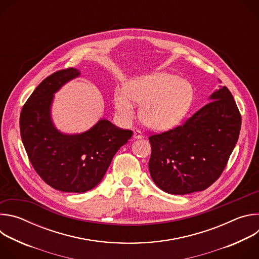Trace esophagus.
Wrapping results in <instances>:
<instances>
[{
  "label": "esophagus",
  "mask_w": 259,
  "mask_h": 259,
  "mask_svg": "<svg viewBox=\"0 0 259 259\" xmlns=\"http://www.w3.org/2000/svg\"><path fill=\"white\" fill-rule=\"evenodd\" d=\"M133 137H134L135 139H140V138H142V137H143V135H142V132H141L140 130H134V133H133Z\"/></svg>",
  "instance_id": "obj_1"
}]
</instances>
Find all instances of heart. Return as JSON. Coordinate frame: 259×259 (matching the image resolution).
<instances>
[{"label": "heart", "instance_id": "1", "mask_svg": "<svg viewBox=\"0 0 259 259\" xmlns=\"http://www.w3.org/2000/svg\"><path fill=\"white\" fill-rule=\"evenodd\" d=\"M194 98V88L186 80L168 72L142 76L126 84L115 94V107L120 118L134 117L140 105V120L154 130H166L176 125L187 113Z\"/></svg>", "mask_w": 259, "mask_h": 259}]
</instances>
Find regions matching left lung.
I'll list each match as a JSON object with an SVG mask.
<instances>
[{
	"label": "left lung",
	"instance_id": "8db88e82",
	"mask_svg": "<svg viewBox=\"0 0 259 259\" xmlns=\"http://www.w3.org/2000/svg\"><path fill=\"white\" fill-rule=\"evenodd\" d=\"M241 114L231 91H214L205 104L183 124L149 137L151 176L172 195L201 192L225 170L238 141Z\"/></svg>",
	"mask_w": 259,
	"mask_h": 259
}]
</instances>
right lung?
Returning <instances> with one entry per match:
<instances>
[{
  "instance_id": "1",
  "label": "right lung",
  "mask_w": 259,
  "mask_h": 259,
  "mask_svg": "<svg viewBox=\"0 0 259 259\" xmlns=\"http://www.w3.org/2000/svg\"><path fill=\"white\" fill-rule=\"evenodd\" d=\"M79 76L77 68L69 67L47 77L24 103L19 120L22 143L33 169L50 187L65 193L95 188L133 134L104 119L81 134H63L54 127L50 116L53 94Z\"/></svg>"
}]
</instances>
